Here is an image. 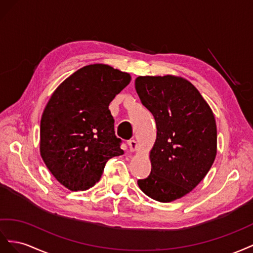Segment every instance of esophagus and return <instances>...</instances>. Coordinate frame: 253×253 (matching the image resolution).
<instances>
[{"label": "esophagus", "mask_w": 253, "mask_h": 253, "mask_svg": "<svg viewBox=\"0 0 253 253\" xmlns=\"http://www.w3.org/2000/svg\"><path fill=\"white\" fill-rule=\"evenodd\" d=\"M128 146H129V150L135 151L136 149H138V143H136L135 140H130V141H128Z\"/></svg>", "instance_id": "1"}]
</instances>
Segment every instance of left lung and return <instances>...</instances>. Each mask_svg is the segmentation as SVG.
Listing matches in <instances>:
<instances>
[{
	"label": "left lung",
	"instance_id": "obj_1",
	"mask_svg": "<svg viewBox=\"0 0 253 253\" xmlns=\"http://www.w3.org/2000/svg\"><path fill=\"white\" fill-rule=\"evenodd\" d=\"M134 84L157 126L151 171L138 184L148 197L170 203L194 190L212 167L217 153L214 114L185 78L139 76Z\"/></svg>",
	"mask_w": 253,
	"mask_h": 253
}]
</instances>
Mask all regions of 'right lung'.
<instances>
[{"label": "right lung", "instance_id": "obj_1", "mask_svg": "<svg viewBox=\"0 0 253 253\" xmlns=\"http://www.w3.org/2000/svg\"><path fill=\"white\" fill-rule=\"evenodd\" d=\"M130 81V74L108 64H89L50 96L40 123V155L68 190H89L99 181L106 162L124 154L108 107Z\"/></svg>", "mask_w": 253, "mask_h": 253}]
</instances>
